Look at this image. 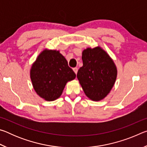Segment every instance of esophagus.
<instances>
[{"instance_id":"1","label":"esophagus","mask_w":147,"mask_h":147,"mask_svg":"<svg viewBox=\"0 0 147 147\" xmlns=\"http://www.w3.org/2000/svg\"><path fill=\"white\" fill-rule=\"evenodd\" d=\"M73 71H74V73H75V74H77V72H78V68H77V67L73 68Z\"/></svg>"}]
</instances>
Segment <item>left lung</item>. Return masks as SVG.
I'll return each instance as SVG.
<instances>
[{
	"mask_svg": "<svg viewBox=\"0 0 147 147\" xmlns=\"http://www.w3.org/2000/svg\"><path fill=\"white\" fill-rule=\"evenodd\" d=\"M83 66L77 78L86 95L93 101L102 100L115 82L117 70L113 59L100 47L82 52Z\"/></svg>",
	"mask_w": 147,
	"mask_h": 147,
	"instance_id": "8db88e82",
	"label": "left lung"
}]
</instances>
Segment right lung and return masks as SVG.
I'll use <instances>...</instances> for the list:
<instances>
[{"label": "right lung", "instance_id": "right-lung-1", "mask_svg": "<svg viewBox=\"0 0 147 147\" xmlns=\"http://www.w3.org/2000/svg\"><path fill=\"white\" fill-rule=\"evenodd\" d=\"M76 78L67 61L58 51L45 49L32 65L30 78L36 93L47 101L61 95L69 81Z\"/></svg>", "mask_w": 147, "mask_h": 147}]
</instances>
